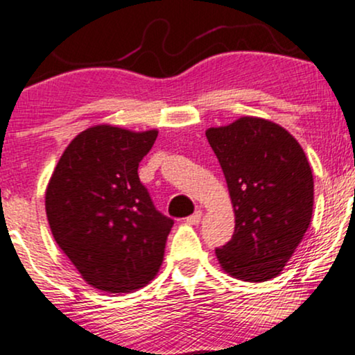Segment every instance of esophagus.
<instances>
[{"label":"esophagus","instance_id":"34e87169","mask_svg":"<svg viewBox=\"0 0 355 355\" xmlns=\"http://www.w3.org/2000/svg\"><path fill=\"white\" fill-rule=\"evenodd\" d=\"M200 221H202V211H195L193 215H190L189 218H187V223L189 225H198Z\"/></svg>","mask_w":355,"mask_h":355}]
</instances>
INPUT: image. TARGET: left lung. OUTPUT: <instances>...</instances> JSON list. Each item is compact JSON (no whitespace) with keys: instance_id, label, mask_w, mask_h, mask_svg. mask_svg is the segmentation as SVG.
Returning <instances> with one entry per match:
<instances>
[{"instance_id":"obj_1","label":"left lung","mask_w":355,"mask_h":355,"mask_svg":"<svg viewBox=\"0 0 355 355\" xmlns=\"http://www.w3.org/2000/svg\"><path fill=\"white\" fill-rule=\"evenodd\" d=\"M207 139L234 210L232 240L215 250L220 266L250 283L271 279L283 271L313 216L314 178L306 153L288 130L259 117L211 127Z\"/></svg>"}]
</instances>
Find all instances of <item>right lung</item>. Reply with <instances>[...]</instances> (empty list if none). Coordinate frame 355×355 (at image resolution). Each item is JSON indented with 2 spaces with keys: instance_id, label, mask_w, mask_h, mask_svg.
Returning <instances> with one entry per match:
<instances>
[{
  "instance_id": "add662e5",
  "label": "right lung",
  "mask_w": 355,
  "mask_h": 355,
  "mask_svg": "<svg viewBox=\"0 0 355 355\" xmlns=\"http://www.w3.org/2000/svg\"><path fill=\"white\" fill-rule=\"evenodd\" d=\"M159 132L94 125L67 145L46 190L55 243L84 281L130 293L153 279L173 220L153 207L139 178Z\"/></svg>"
}]
</instances>
